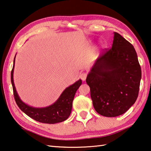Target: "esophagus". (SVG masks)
<instances>
[{
  "label": "esophagus",
  "instance_id": "1",
  "mask_svg": "<svg viewBox=\"0 0 151 151\" xmlns=\"http://www.w3.org/2000/svg\"><path fill=\"white\" fill-rule=\"evenodd\" d=\"M86 76H87V73H83L81 74L80 78H81L83 81H84L85 80H86Z\"/></svg>",
  "mask_w": 151,
  "mask_h": 151
}]
</instances>
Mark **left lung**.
Wrapping results in <instances>:
<instances>
[{"label": "left lung", "instance_id": "1", "mask_svg": "<svg viewBox=\"0 0 151 151\" xmlns=\"http://www.w3.org/2000/svg\"><path fill=\"white\" fill-rule=\"evenodd\" d=\"M114 34L111 48L96 60L86 80L95 110L105 117L122 115L135 104L141 79L135 48L118 33Z\"/></svg>", "mask_w": 151, "mask_h": 151}]
</instances>
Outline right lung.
Instances as JSON below:
<instances>
[{
	"mask_svg": "<svg viewBox=\"0 0 151 151\" xmlns=\"http://www.w3.org/2000/svg\"><path fill=\"white\" fill-rule=\"evenodd\" d=\"M15 58L16 55L11 71V83L12 85L14 99L19 108L29 117L41 123L54 124L65 121L71 113L74 97L76 90L82 84V80L79 79L76 83L65 88L56 102L51 106L45 108H34L23 102L16 92L13 79Z\"/></svg>",
	"mask_w": 151,
	"mask_h": 151,
	"instance_id": "add662e5",
	"label": "right lung"
}]
</instances>
